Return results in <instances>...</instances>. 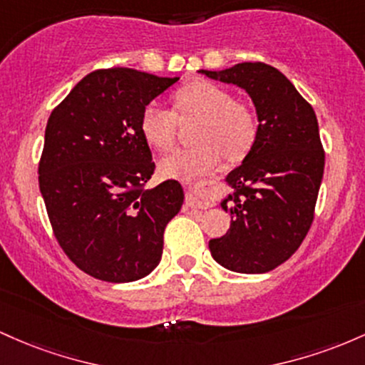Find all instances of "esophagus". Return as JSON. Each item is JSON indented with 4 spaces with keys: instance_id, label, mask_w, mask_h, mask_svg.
Returning a JSON list of instances; mask_svg holds the SVG:
<instances>
[{
    "instance_id": "obj_1",
    "label": "esophagus",
    "mask_w": 365,
    "mask_h": 365,
    "mask_svg": "<svg viewBox=\"0 0 365 365\" xmlns=\"http://www.w3.org/2000/svg\"><path fill=\"white\" fill-rule=\"evenodd\" d=\"M186 196H187V203H190L191 207L207 208L208 205H210L207 200H203L202 196H200V190L196 184H190V186H186Z\"/></svg>"
}]
</instances>
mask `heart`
<instances>
[{"instance_id":"1","label":"heart","mask_w":365,"mask_h":365,"mask_svg":"<svg viewBox=\"0 0 365 365\" xmlns=\"http://www.w3.org/2000/svg\"><path fill=\"white\" fill-rule=\"evenodd\" d=\"M174 105L181 115H198L195 124V145L178 148L160 160V174L170 179H191L227 160H240L253 146L259 122L247 103L232 100L222 86L207 79H193L175 89ZM178 118L158 101L143 108L139 129L153 148L165 151L174 145Z\"/></svg>"}]
</instances>
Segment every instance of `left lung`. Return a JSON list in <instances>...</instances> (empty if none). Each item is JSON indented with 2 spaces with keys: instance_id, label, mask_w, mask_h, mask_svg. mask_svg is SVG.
I'll return each instance as SVG.
<instances>
[{
  "instance_id": "left-lung-1",
  "label": "left lung",
  "mask_w": 365,
  "mask_h": 365,
  "mask_svg": "<svg viewBox=\"0 0 365 365\" xmlns=\"http://www.w3.org/2000/svg\"><path fill=\"white\" fill-rule=\"evenodd\" d=\"M200 72L245 89L259 118L255 143L226 178L235 191L220 207L231 214V227L208 248L229 271L269 272L297 252L312 226L324 174L317 117L284 73L267 63Z\"/></svg>"
}]
</instances>
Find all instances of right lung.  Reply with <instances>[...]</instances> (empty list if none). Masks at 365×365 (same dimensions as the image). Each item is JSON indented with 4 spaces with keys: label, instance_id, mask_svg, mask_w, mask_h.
Here are the masks:
<instances>
[{
    "label": "right lung",
    "instance_id": "right-lung-1",
    "mask_svg": "<svg viewBox=\"0 0 365 365\" xmlns=\"http://www.w3.org/2000/svg\"><path fill=\"white\" fill-rule=\"evenodd\" d=\"M178 81L134 68L94 71L48 118L41 195L65 255L96 279L138 281L162 259L163 231L184 193L174 179L145 187L155 162L139 118Z\"/></svg>",
    "mask_w": 365,
    "mask_h": 365
}]
</instances>
